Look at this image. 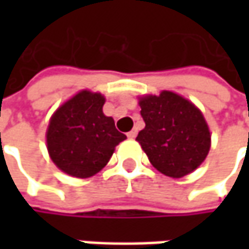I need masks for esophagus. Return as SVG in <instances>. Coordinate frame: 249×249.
Returning a JSON list of instances; mask_svg holds the SVG:
<instances>
[{
    "label": "esophagus",
    "mask_w": 249,
    "mask_h": 249,
    "mask_svg": "<svg viewBox=\"0 0 249 249\" xmlns=\"http://www.w3.org/2000/svg\"><path fill=\"white\" fill-rule=\"evenodd\" d=\"M127 137H129L130 140L136 139V137H137V129H133L131 131H129V133H127Z\"/></svg>",
    "instance_id": "34e87169"
}]
</instances>
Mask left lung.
<instances>
[{
	"label": "left lung",
	"instance_id": "obj_1",
	"mask_svg": "<svg viewBox=\"0 0 249 249\" xmlns=\"http://www.w3.org/2000/svg\"><path fill=\"white\" fill-rule=\"evenodd\" d=\"M139 104L145 127L136 140L152 166L173 178L194 172L211 148V131L202 112L172 91L141 97Z\"/></svg>",
	"mask_w": 249,
	"mask_h": 249
}]
</instances>
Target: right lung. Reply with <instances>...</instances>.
Here are the masks:
<instances>
[{
	"label": "right lung",
	"mask_w": 249,
	"mask_h": 249,
	"mask_svg": "<svg viewBox=\"0 0 249 249\" xmlns=\"http://www.w3.org/2000/svg\"><path fill=\"white\" fill-rule=\"evenodd\" d=\"M100 92L83 90L55 110L47 129V148L53 162L66 175L87 178L109 162L126 136L105 116Z\"/></svg>",
	"instance_id": "obj_1"
}]
</instances>
